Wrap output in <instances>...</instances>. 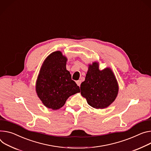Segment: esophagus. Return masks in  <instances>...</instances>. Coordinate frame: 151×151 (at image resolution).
I'll return each mask as SVG.
<instances>
[{"label": "esophagus", "instance_id": "1", "mask_svg": "<svg viewBox=\"0 0 151 151\" xmlns=\"http://www.w3.org/2000/svg\"><path fill=\"white\" fill-rule=\"evenodd\" d=\"M76 84H77V85L78 86H81V80H78V81H77L76 82Z\"/></svg>", "mask_w": 151, "mask_h": 151}]
</instances>
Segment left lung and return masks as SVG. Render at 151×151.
Masks as SVG:
<instances>
[{"instance_id": "left-lung-1", "label": "left lung", "mask_w": 151, "mask_h": 151, "mask_svg": "<svg viewBox=\"0 0 151 151\" xmlns=\"http://www.w3.org/2000/svg\"><path fill=\"white\" fill-rule=\"evenodd\" d=\"M97 63L90 65L86 79L81 84V93L88 105L96 109H103L114 102L119 87L110 68L99 70Z\"/></svg>"}]
</instances>
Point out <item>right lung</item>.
Returning <instances> with one entry per match:
<instances>
[{
	"label": "right lung",
	"instance_id": "1",
	"mask_svg": "<svg viewBox=\"0 0 151 151\" xmlns=\"http://www.w3.org/2000/svg\"><path fill=\"white\" fill-rule=\"evenodd\" d=\"M66 61L60 51L52 53L45 60L37 81L38 96L53 110L61 108L70 96L80 92L79 87L66 70Z\"/></svg>",
	"mask_w": 151,
	"mask_h": 151
}]
</instances>
